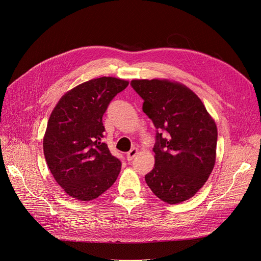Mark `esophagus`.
I'll use <instances>...</instances> for the list:
<instances>
[{
    "label": "esophagus",
    "mask_w": 261,
    "mask_h": 261,
    "mask_svg": "<svg viewBox=\"0 0 261 261\" xmlns=\"http://www.w3.org/2000/svg\"><path fill=\"white\" fill-rule=\"evenodd\" d=\"M136 153H138V149H136V148H132L129 152H127V161H128V162L132 161V159L136 155Z\"/></svg>",
    "instance_id": "1"
}]
</instances>
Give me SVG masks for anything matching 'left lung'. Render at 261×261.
<instances>
[{"mask_svg": "<svg viewBox=\"0 0 261 261\" xmlns=\"http://www.w3.org/2000/svg\"><path fill=\"white\" fill-rule=\"evenodd\" d=\"M143 111L156 129L155 164L145 175L152 193L169 204L194 197L207 181L216 161L218 132L198 96L168 80H132Z\"/></svg>", "mask_w": 261, "mask_h": 261, "instance_id": "8db88e82", "label": "left lung"}]
</instances>
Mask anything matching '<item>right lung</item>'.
I'll use <instances>...</instances> for the list:
<instances>
[{"label":"right lung","mask_w":261,"mask_h":261,"mask_svg":"<svg viewBox=\"0 0 261 261\" xmlns=\"http://www.w3.org/2000/svg\"><path fill=\"white\" fill-rule=\"evenodd\" d=\"M129 82L114 77L89 80L67 92L47 122L43 151L65 193L80 201L99 197L116 181L121 162L102 143V116Z\"/></svg>","instance_id":"1"}]
</instances>
